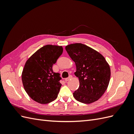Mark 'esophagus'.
I'll use <instances>...</instances> for the list:
<instances>
[{
  "label": "esophagus",
  "mask_w": 134,
  "mask_h": 134,
  "mask_svg": "<svg viewBox=\"0 0 134 134\" xmlns=\"http://www.w3.org/2000/svg\"><path fill=\"white\" fill-rule=\"evenodd\" d=\"M71 78H72V76L70 75L68 77V78H66L65 79V82H68V80H69L70 79H71Z\"/></svg>",
  "instance_id": "34e87169"
}]
</instances>
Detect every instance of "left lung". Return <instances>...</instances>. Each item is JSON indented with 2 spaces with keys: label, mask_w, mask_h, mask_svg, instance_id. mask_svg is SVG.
<instances>
[{
  "label": "left lung",
  "mask_w": 134,
  "mask_h": 134,
  "mask_svg": "<svg viewBox=\"0 0 134 134\" xmlns=\"http://www.w3.org/2000/svg\"><path fill=\"white\" fill-rule=\"evenodd\" d=\"M65 50L76 65L75 75L79 80V88L73 93L76 100L90 104L98 100L106 91L111 76L110 67L98 51L86 44H69Z\"/></svg>",
  "instance_id": "8db88e82"
}]
</instances>
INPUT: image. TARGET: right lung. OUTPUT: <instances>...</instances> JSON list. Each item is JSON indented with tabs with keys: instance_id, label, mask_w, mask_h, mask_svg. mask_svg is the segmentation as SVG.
I'll return each mask as SVG.
<instances>
[{
	"instance_id": "right-lung-1",
	"label": "right lung",
	"mask_w": 134,
	"mask_h": 134,
	"mask_svg": "<svg viewBox=\"0 0 134 134\" xmlns=\"http://www.w3.org/2000/svg\"><path fill=\"white\" fill-rule=\"evenodd\" d=\"M62 46L47 44L28 59L22 73V80L28 95L36 102L47 104L57 98L62 84L52 65L62 54Z\"/></svg>"
}]
</instances>
